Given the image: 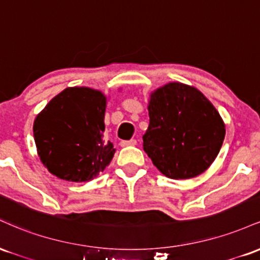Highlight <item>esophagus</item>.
<instances>
[{
    "instance_id": "esophagus-1",
    "label": "esophagus",
    "mask_w": 260,
    "mask_h": 260,
    "mask_svg": "<svg viewBox=\"0 0 260 260\" xmlns=\"http://www.w3.org/2000/svg\"><path fill=\"white\" fill-rule=\"evenodd\" d=\"M120 144H121V147H133V145H137V140L136 139L122 140Z\"/></svg>"
}]
</instances>
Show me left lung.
<instances>
[{
  "mask_svg": "<svg viewBox=\"0 0 260 260\" xmlns=\"http://www.w3.org/2000/svg\"><path fill=\"white\" fill-rule=\"evenodd\" d=\"M150 123L143 149L161 174L187 180L213 164L225 138V126L215 107L201 91L169 83L151 94Z\"/></svg>",
  "mask_w": 260,
  "mask_h": 260,
  "instance_id": "left-lung-1",
  "label": "left lung"
}]
</instances>
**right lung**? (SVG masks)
Returning a JSON list of instances; mask_svg holds the SVG:
<instances>
[{
  "instance_id": "add662e5",
  "label": "right lung",
  "mask_w": 260,
  "mask_h": 260,
  "mask_svg": "<svg viewBox=\"0 0 260 260\" xmlns=\"http://www.w3.org/2000/svg\"><path fill=\"white\" fill-rule=\"evenodd\" d=\"M106 99L89 88H68L47 104L34 121V139L41 162L52 175L72 182L96 177L112 160L105 132Z\"/></svg>"
}]
</instances>
